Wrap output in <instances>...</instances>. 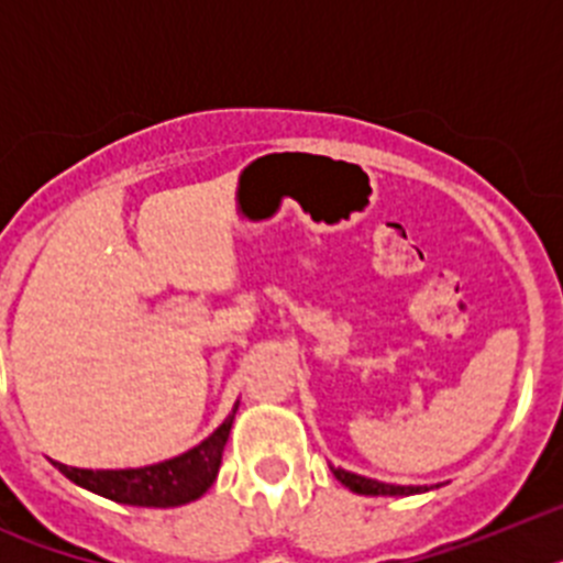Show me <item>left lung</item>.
I'll return each instance as SVG.
<instances>
[{
    "mask_svg": "<svg viewBox=\"0 0 563 563\" xmlns=\"http://www.w3.org/2000/svg\"><path fill=\"white\" fill-rule=\"evenodd\" d=\"M330 471L335 474V479L341 485H346L352 494H363V496H411V494H422V490H429V487L422 485H386V482L377 479H366V476L350 474V471H343V467L330 465Z\"/></svg>",
    "mask_w": 563,
    "mask_h": 563,
    "instance_id": "8db88e82",
    "label": "left lung"
}]
</instances>
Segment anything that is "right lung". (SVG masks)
Segmentation results:
<instances>
[{"instance_id": "1", "label": "right lung", "mask_w": 563, "mask_h": 563, "mask_svg": "<svg viewBox=\"0 0 563 563\" xmlns=\"http://www.w3.org/2000/svg\"><path fill=\"white\" fill-rule=\"evenodd\" d=\"M239 402L211 437L194 445L174 460L157 462L146 467H126V471H89V467H69L56 462V467L69 482L87 487L103 499L121 501L134 507H177L200 499L213 485L222 465L228 434H231L233 415Z\"/></svg>"}]
</instances>
